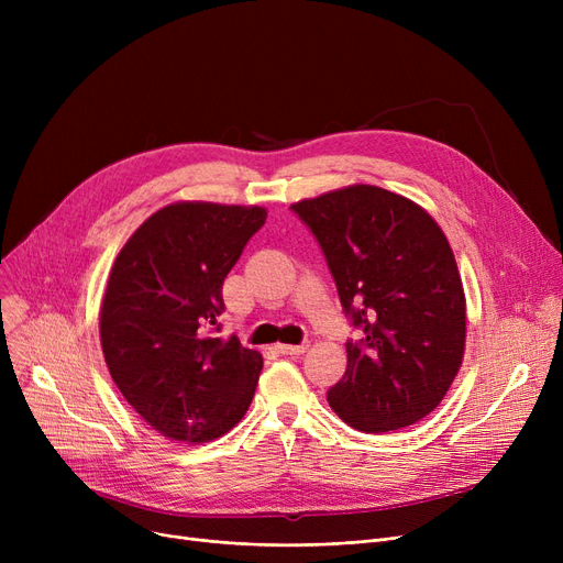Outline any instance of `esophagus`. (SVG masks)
Wrapping results in <instances>:
<instances>
[{
    "mask_svg": "<svg viewBox=\"0 0 563 563\" xmlns=\"http://www.w3.org/2000/svg\"><path fill=\"white\" fill-rule=\"evenodd\" d=\"M278 353H283V356H301V353H306L308 349V342H301V344H276Z\"/></svg>",
    "mask_w": 563,
    "mask_h": 563,
    "instance_id": "1",
    "label": "esophagus"
}]
</instances>
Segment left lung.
<instances>
[{"mask_svg": "<svg viewBox=\"0 0 563 563\" xmlns=\"http://www.w3.org/2000/svg\"><path fill=\"white\" fill-rule=\"evenodd\" d=\"M312 230L361 340L329 404L353 429L383 433L427 418L465 351V294L445 232L399 194L351 185L294 202Z\"/></svg>", "mask_w": 563, "mask_h": 563, "instance_id": "1", "label": "left lung"}]
</instances>
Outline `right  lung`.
<instances>
[{"label":"right lung","instance_id":"add662e5","mask_svg":"<svg viewBox=\"0 0 563 563\" xmlns=\"http://www.w3.org/2000/svg\"><path fill=\"white\" fill-rule=\"evenodd\" d=\"M266 210L185 200L145 219L118 253L100 308L109 374L155 431L210 442L244 418L262 356L212 338L223 280Z\"/></svg>","mask_w":563,"mask_h":563}]
</instances>
